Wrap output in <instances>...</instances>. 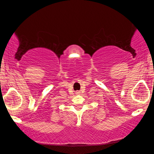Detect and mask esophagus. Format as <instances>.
Masks as SVG:
<instances>
[{
	"mask_svg": "<svg viewBox=\"0 0 154 154\" xmlns=\"http://www.w3.org/2000/svg\"><path fill=\"white\" fill-rule=\"evenodd\" d=\"M79 93H80V92H78H78H76V94H78Z\"/></svg>",
	"mask_w": 154,
	"mask_h": 154,
	"instance_id": "obj_1",
	"label": "esophagus"
}]
</instances>
